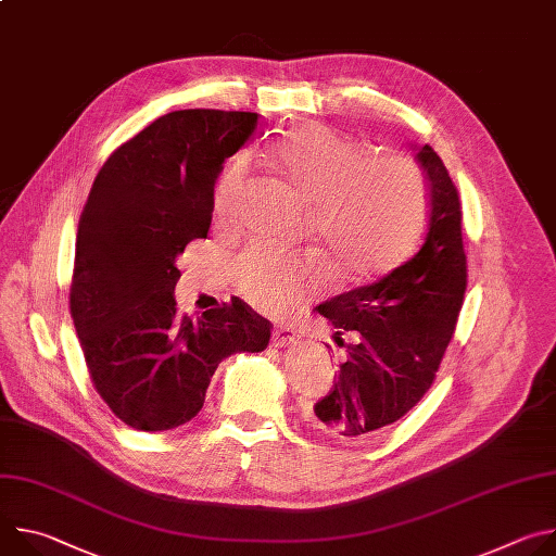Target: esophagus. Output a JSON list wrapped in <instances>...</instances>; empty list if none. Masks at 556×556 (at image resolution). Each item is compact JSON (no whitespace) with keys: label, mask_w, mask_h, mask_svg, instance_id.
Segmentation results:
<instances>
[{"label":"esophagus","mask_w":556,"mask_h":556,"mask_svg":"<svg viewBox=\"0 0 556 556\" xmlns=\"http://www.w3.org/2000/svg\"><path fill=\"white\" fill-rule=\"evenodd\" d=\"M273 343L277 348H286V345H292L296 343V334L292 328H286V326H275L273 330Z\"/></svg>","instance_id":"obj_1"}]
</instances>
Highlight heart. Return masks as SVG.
<instances>
[{"instance_id": "1", "label": "heart", "mask_w": 556, "mask_h": 556, "mask_svg": "<svg viewBox=\"0 0 556 556\" xmlns=\"http://www.w3.org/2000/svg\"><path fill=\"white\" fill-rule=\"evenodd\" d=\"M321 123L290 129L270 147L283 182L309 202L307 226L337 283L371 279L399 264L418 240L427 193L418 167ZM247 163L232 161L213 191V213L228 222L242 204ZM314 255L249 249L235 262V286L260 309L286 314L324 283Z\"/></svg>"}]
</instances>
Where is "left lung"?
<instances>
[{"label":"left lung","instance_id":"left-lung-1","mask_svg":"<svg viewBox=\"0 0 556 556\" xmlns=\"http://www.w3.org/2000/svg\"><path fill=\"white\" fill-rule=\"evenodd\" d=\"M416 157L429 189V222L416 255L380 279L321 303L345 348L332 391L307 412L309 422L339 442H367L412 412L435 380L453 339L466 290L462 204L429 147ZM353 341L345 344L342 334Z\"/></svg>","mask_w":556,"mask_h":556}]
</instances>
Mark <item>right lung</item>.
I'll use <instances>...</instances> for the list:
<instances>
[{"label":"right lung","mask_w":556,"mask_h":556,"mask_svg":"<svg viewBox=\"0 0 556 556\" xmlns=\"http://www.w3.org/2000/svg\"><path fill=\"white\" fill-rule=\"evenodd\" d=\"M255 112L178 110L123 142L78 219L70 314L94 389L138 431L176 429L204 405L222 358L262 352L273 326L242 299L180 316L176 260L202 240L224 157L257 129Z\"/></svg>","instance_id":"right-lung-1"}]
</instances>
